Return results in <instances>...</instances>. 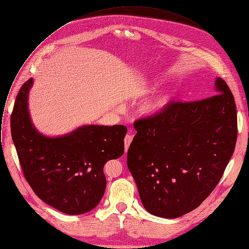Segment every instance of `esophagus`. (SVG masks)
Returning a JSON list of instances; mask_svg holds the SVG:
<instances>
[{
    "mask_svg": "<svg viewBox=\"0 0 249 249\" xmlns=\"http://www.w3.org/2000/svg\"><path fill=\"white\" fill-rule=\"evenodd\" d=\"M132 140H133V136L132 135H126V137H125V139H124V143H125V150H126V152L128 151V148H129V146H130V144H131V142H132Z\"/></svg>",
    "mask_w": 249,
    "mask_h": 249,
    "instance_id": "obj_1",
    "label": "esophagus"
}]
</instances>
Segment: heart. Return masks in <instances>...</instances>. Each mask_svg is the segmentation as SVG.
<instances>
[{"label": "heart", "instance_id": "1", "mask_svg": "<svg viewBox=\"0 0 249 249\" xmlns=\"http://www.w3.org/2000/svg\"><path fill=\"white\" fill-rule=\"evenodd\" d=\"M169 97L166 93H159L155 96L146 100L141 106V110L147 116H154L161 112L166 104L168 103Z\"/></svg>", "mask_w": 249, "mask_h": 249}]
</instances>
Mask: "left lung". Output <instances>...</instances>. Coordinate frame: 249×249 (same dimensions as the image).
Wrapping results in <instances>:
<instances>
[{
	"label": "left lung",
	"instance_id": "obj_1",
	"mask_svg": "<svg viewBox=\"0 0 249 249\" xmlns=\"http://www.w3.org/2000/svg\"><path fill=\"white\" fill-rule=\"evenodd\" d=\"M215 95L171 102L137 120L127 165L145 209L175 219L196 209L222 178L233 154L237 118L233 95L221 78Z\"/></svg>",
	"mask_w": 249,
	"mask_h": 249
}]
</instances>
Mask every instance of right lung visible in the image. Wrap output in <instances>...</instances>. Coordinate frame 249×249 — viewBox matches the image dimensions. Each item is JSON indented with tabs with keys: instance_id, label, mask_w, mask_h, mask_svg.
Returning a JSON list of instances; mask_svg holds the SVG:
<instances>
[{
	"instance_id": "right-lung-1",
	"label": "right lung",
	"mask_w": 249,
	"mask_h": 249,
	"mask_svg": "<svg viewBox=\"0 0 249 249\" xmlns=\"http://www.w3.org/2000/svg\"><path fill=\"white\" fill-rule=\"evenodd\" d=\"M29 79L20 88L12 113L14 144L25 179L43 202L67 215L94 209L106 187L103 166L124 154V125H83L47 136L35 128L28 109Z\"/></svg>"
}]
</instances>
